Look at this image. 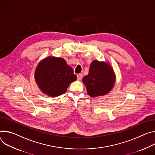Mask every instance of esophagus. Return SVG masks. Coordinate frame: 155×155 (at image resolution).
Instances as JSON below:
<instances>
[{
	"instance_id": "esophagus-1",
	"label": "esophagus",
	"mask_w": 155,
	"mask_h": 155,
	"mask_svg": "<svg viewBox=\"0 0 155 155\" xmlns=\"http://www.w3.org/2000/svg\"><path fill=\"white\" fill-rule=\"evenodd\" d=\"M77 78H78V79L79 81L81 80L82 78V74H77Z\"/></svg>"
}]
</instances>
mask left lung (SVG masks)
<instances>
[{
	"instance_id": "8db88e82",
	"label": "left lung",
	"mask_w": 155,
	"mask_h": 155,
	"mask_svg": "<svg viewBox=\"0 0 155 155\" xmlns=\"http://www.w3.org/2000/svg\"><path fill=\"white\" fill-rule=\"evenodd\" d=\"M116 75L112 66L107 61H92L89 74L83 78L82 82L91 97L108 94L114 87Z\"/></svg>"
}]
</instances>
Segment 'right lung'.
Wrapping results in <instances>:
<instances>
[{
	"mask_svg": "<svg viewBox=\"0 0 155 155\" xmlns=\"http://www.w3.org/2000/svg\"><path fill=\"white\" fill-rule=\"evenodd\" d=\"M34 79L44 94L57 97L65 93L69 85L76 81L77 77L64 59L49 56L38 63Z\"/></svg>",
	"mask_w": 155,
	"mask_h": 155,
	"instance_id": "add662e5",
	"label": "right lung"
}]
</instances>
